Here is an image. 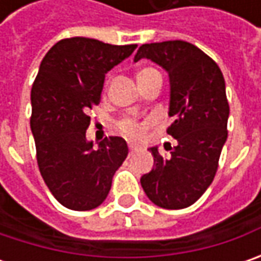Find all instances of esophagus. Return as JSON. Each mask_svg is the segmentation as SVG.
<instances>
[{
  "instance_id": "esophagus-1",
  "label": "esophagus",
  "mask_w": 261,
  "mask_h": 261,
  "mask_svg": "<svg viewBox=\"0 0 261 261\" xmlns=\"http://www.w3.org/2000/svg\"><path fill=\"white\" fill-rule=\"evenodd\" d=\"M129 149H130V152H134V151L138 149V146H136L135 144H129Z\"/></svg>"
}]
</instances>
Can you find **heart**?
Masks as SVG:
<instances>
[{
    "instance_id": "1",
    "label": "heart",
    "mask_w": 261,
    "mask_h": 261,
    "mask_svg": "<svg viewBox=\"0 0 261 261\" xmlns=\"http://www.w3.org/2000/svg\"><path fill=\"white\" fill-rule=\"evenodd\" d=\"M156 71L155 69H152V68H144V69H141L139 72H138V80H141V78H145V76L151 75V74H155ZM149 125V122L148 120H144V122H141V120H136V119H132V117H125V119H122L120 122H119V130L126 136V138H130V139H139L141 136L144 135V132H145V129Z\"/></svg>"
}]
</instances>
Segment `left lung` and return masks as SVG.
<instances>
[{
    "instance_id": "left-lung-1",
    "label": "left lung",
    "mask_w": 261,
    "mask_h": 261,
    "mask_svg": "<svg viewBox=\"0 0 261 261\" xmlns=\"http://www.w3.org/2000/svg\"><path fill=\"white\" fill-rule=\"evenodd\" d=\"M166 69L170 78L167 132L177 141L168 158L149 148L154 168L141 177L148 199L164 209L193 205L211 186L225 144L229 106L219 66L195 45L168 40L142 45L135 55Z\"/></svg>"
}]
</instances>
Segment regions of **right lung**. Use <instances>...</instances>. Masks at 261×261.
<instances>
[{
	"instance_id": "right-lung-1",
	"label": "right lung",
	"mask_w": 261,
	"mask_h": 261,
	"mask_svg": "<svg viewBox=\"0 0 261 261\" xmlns=\"http://www.w3.org/2000/svg\"><path fill=\"white\" fill-rule=\"evenodd\" d=\"M135 49L136 45L71 37L52 46L40 64L30 95V127L40 174L68 209L90 211L101 205L127 156V144L120 136L105 138L93 148L86 136L87 112L98 105L106 74Z\"/></svg>"
}]
</instances>
